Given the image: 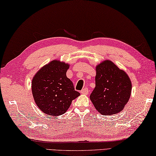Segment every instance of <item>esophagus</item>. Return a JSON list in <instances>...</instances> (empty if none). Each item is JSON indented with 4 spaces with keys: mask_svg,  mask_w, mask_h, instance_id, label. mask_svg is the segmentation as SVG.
<instances>
[{
    "mask_svg": "<svg viewBox=\"0 0 156 156\" xmlns=\"http://www.w3.org/2000/svg\"><path fill=\"white\" fill-rule=\"evenodd\" d=\"M88 89L87 88H84L83 90H81V93L83 94H85V95H87L88 94Z\"/></svg>",
    "mask_w": 156,
    "mask_h": 156,
    "instance_id": "34e87169",
    "label": "esophagus"
}]
</instances>
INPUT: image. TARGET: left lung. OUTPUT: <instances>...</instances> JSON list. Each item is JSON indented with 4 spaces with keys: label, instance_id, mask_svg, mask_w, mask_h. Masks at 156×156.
Here are the masks:
<instances>
[{
    "label": "left lung",
    "instance_id": "obj_1",
    "mask_svg": "<svg viewBox=\"0 0 156 156\" xmlns=\"http://www.w3.org/2000/svg\"><path fill=\"white\" fill-rule=\"evenodd\" d=\"M94 89L90 96L96 110L103 115H112L123 110L132 92L127 73L110 60L97 66Z\"/></svg>",
    "mask_w": 156,
    "mask_h": 156
}]
</instances>
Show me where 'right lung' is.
<instances>
[{"label":"right lung","instance_id":"obj_1","mask_svg":"<svg viewBox=\"0 0 156 156\" xmlns=\"http://www.w3.org/2000/svg\"><path fill=\"white\" fill-rule=\"evenodd\" d=\"M69 64L53 60L41 68L32 80L31 89L35 102L47 115L64 114L72 101L80 95L66 76Z\"/></svg>","mask_w":156,"mask_h":156}]
</instances>
